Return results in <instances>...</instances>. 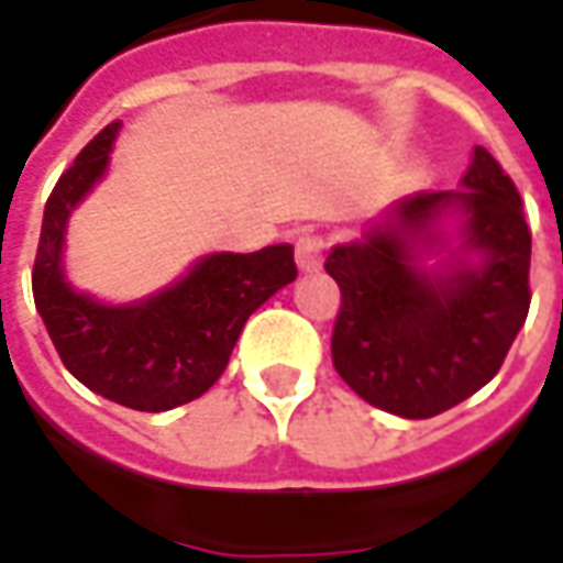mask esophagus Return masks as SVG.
<instances>
[{
    "label": "esophagus",
    "mask_w": 563,
    "mask_h": 563,
    "mask_svg": "<svg viewBox=\"0 0 563 563\" xmlns=\"http://www.w3.org/2000/svg\"><path fill=\"white\" fill-rule=\"evenodd\" d=\"M323 236L318 233H301L299 240H296V264H299V271L305 274H311V271H318L320 264H323Z\"/></svg>",
    "instance_id": "34e87169"
}]
</instances>
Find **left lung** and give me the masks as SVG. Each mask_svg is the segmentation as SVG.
<instances>
[{"label": "left lung", "mask_w": 563, "mask_h": 563, "mask_svg": "<svg viewBox=\"0 0 563 563\" xmlns=\"http://www.w3.org/2000/svg\"><path fill=\"white\" fill-rule=\"evenodd\" d=\"M464 186L401 199L386 223L336 245L323 264L342 296L333 367L389 415L437 417L474 396L498 374L530 311V227L517 186L483 146ZM449 207L468 214L465 239L484 264L430 275L413 252L433 244L432 221Z\"/></svg>", "instance_id": "left-lung-1"}]
</instances>
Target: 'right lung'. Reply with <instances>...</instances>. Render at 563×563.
<instances>
[{"label":"right lung","instance_id":"1","mask_svg":"<svg viewBox=\"0 0 563 563\" xmlns=\"http://www.w3.org/2000/svg\"><path fill=\"white\" fill-rule=\"evenodd\" d=\"M118 124L92 136L52 189L33 262V301L49 340L87 389L133 411H167L208 393L249 314L296 280L292 245L208 255L184 280L136 305H99L62 274L65 223L106 174Z\"/></svg>","mask_w":563,"mask_h":563}]
</instances>
